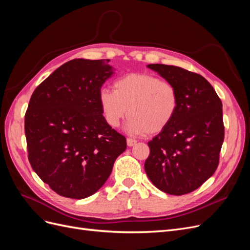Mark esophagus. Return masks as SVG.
<instances>
[{"label":"esophagus","mask_w":250,"mask_h":250,"mask_svg":"<svg viewBox=\"0 0 250 250\" xmlns=\"http://www.w3.org/2000/svg\"><path fill=\"white\" fill-rule=\"evenodd\" d=\"M135 144H137V141H135V140L127 139V146H128V147H132V146L135 145Z\"/></svg>","instance_id":"obj_1"}]
</instances>
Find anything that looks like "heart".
Returning a JSON list of instances; mask_svg holds the SVG:
<instances>
[{
    "instance_id": "heart-1",
    "label": "heart",
    "mask_w": 250,
    "mask_h": 250,
    "mask_svg": "<svg viewBox=\"0 0 250 250\" xmlns=\"http://www.w3.org/2000/svg\"><path fill=\"white\" fill-rule=\"evenodd\" d=\"M98 101L106 124L116 128L129 117L125 130L133 135H154L167 128L179 107V95L171 82L150 74H127L101 88Z\"/></svg>"
}]
</instances>
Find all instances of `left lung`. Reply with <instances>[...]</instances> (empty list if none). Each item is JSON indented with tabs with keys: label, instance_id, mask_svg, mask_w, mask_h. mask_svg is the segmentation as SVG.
Segmentation results:
<instances>
[{
	"label": "left lung",
	"instance_id": "8db88e82",
	"mask_svg": "<svg viewBox=\"0 0 250 250\" xmlns=\"http://www.w3.org/2000/svg\"><path fill=\"white\" fill-rule=\"evenodd\" d=\"M147 67L176 86L179 107L171 124L148 142L146 174L165 193H191L218 167L224 140L222 102L201 75L161 63Z\"/></svg>",
	"mask_w": 250,
	"mask_h": 250
}]
</instances>
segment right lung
Masks as SVG:
<instances>
[{
    "label": "right lung",
    "mask_w": 250,
    "mask_h": 250,
    "mask_svg": "<svg viewBox=\"0 0 250 250\" xmlns=\"http://www.w3.org/2000/svg\"><path fill=\"white\" fill-rule=\"evenodd\" d=\"M108 59H73L33 92L25 116L34 172L60 196L83 199L105 184L126 139L104 121L98 101L115 72Z\"/></svg>",
    "instance_id": "1"
}]
</instances>
